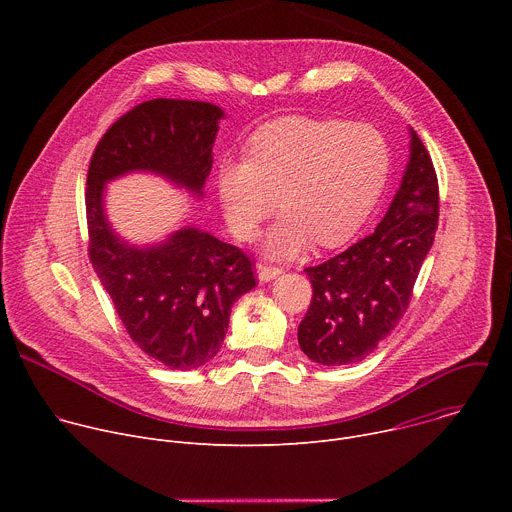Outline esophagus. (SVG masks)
Returning a JSON list of instances; mask_svg holds the SVG:
<instances>
[{
  "mask_svg": "<svg viewBox=\"0 0 512 512\" xmlns=\"http://www.w3.org/2000/svg\"><path fill=\"white\" fill-rule=\"evenodd\" d=\"M283 269L277 267V265H267V263H259L257 265V275L261 281H269V279H275Z\"/></svg>",
  "mask_w": 512,
  "mask_h": 512,
  "instance_id": "esophagus-1",
  "label": "esophagus"
}]
</instances>
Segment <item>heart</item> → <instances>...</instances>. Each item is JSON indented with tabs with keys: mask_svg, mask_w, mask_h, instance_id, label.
Here are the masks:
<instances>
[{
	"mask_svg": "<svg viewBox=\"0 0 512 512\" xmlns=\"http://www.w3.org/2000/svg\"><path fill=\"white\" fill-rule=\"evenodd\" d=\"M389 174V150L369 125L287 115L261 125L247 158L218 166L216 188L231 231L251 241L279 206L285 216L267 253L294 257L310 241L322 249L350 241L373 212Z\"/></svg>",
	"mask_w": 512,
	"mask_h": 512,
	"instance_id": "obj_1",
	"label": "heart"
}]
</instances>
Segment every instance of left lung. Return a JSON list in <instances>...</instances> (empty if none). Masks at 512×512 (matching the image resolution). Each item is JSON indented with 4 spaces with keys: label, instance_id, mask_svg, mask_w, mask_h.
I'll use <instances>...</instances> for the list:
<instances>
[{
    "label": "left lung",
    "instance_id": "obj_1",
    "mask_svg": "<svg viewBox=\"0 0 512 512\" xmlns=\"http://www.w3.org/2000/svg\"><path fill=\"white\" fill-rule=\"evenodd\" d=\"M437 218L435 168L411 129V156L401 188L375 233L316 267H306L314 294L300 322L298 342L308 358L326 367L358 362L389 336L409 308Z\"/></svg>",
    "mask_w": 512,
    "mask_h": 512
}]
</instances>
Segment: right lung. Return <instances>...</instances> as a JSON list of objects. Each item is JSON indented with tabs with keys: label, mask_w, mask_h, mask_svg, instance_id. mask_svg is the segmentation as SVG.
Instances as JSON below:
<instances>
[{
	"label": "right lung",
	"mask_w": 512,
	"mask_h": 512,
	"mask_svg": "<svg viewBox=\"0 0 512 512\" xmlns=\"http://www.w3.org/2000/svg\"><path fill=\"white\" fill-rule=\"evenodd\" d=\"M223 111L202 101L152 99L121 115L101 137L87 174L89 259L129 338L172 371L196 369L221 348L231 306L257 285L253 261L198 229L135 249L113 235L105 182L150 170L202 194Z\"/></svg>",
	"instance_id": "1"
}]
</instances>
